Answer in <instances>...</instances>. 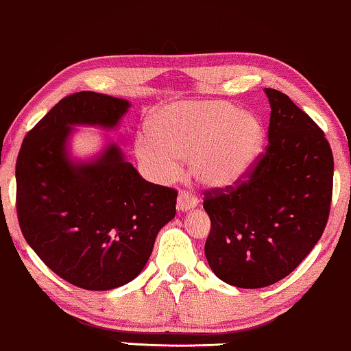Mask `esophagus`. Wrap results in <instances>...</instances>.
<instances>
[{
  "label": "esophagus",
  "mask_w": 351,
  "mask_h": 351,
  "mask_svg": "<svg viewBox=\"0 0 351 351\" xmlns=\"http://www.w3.org/2000/svg\"><path fill=\"white\" fill-rule=\"evenodd\" d=\"M197 204V197L192 195L189 191H180V194H178V210L181 211H187L191 208H195Z\"/></svg>",
  "instance_id": "34e87169"
}]
</instances>
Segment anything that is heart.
<instances>
[{"instance_id":"1","label":"heart","mask_w":351,"mask_h":351,"mask_svg":"<svg viewBox=\"0 0 351 351\" xmlns=\"http://www.w3.org/2000/svg\"><path fill=\"white\" fill-rule=\"evenodd\" d=\"M264 127L254 114L226 101H175L151 116L147 133H138L135 151L147 173L167 182L180 173V160L205 186L241 180L258 160Z\"/></svg>"}]
</instances>
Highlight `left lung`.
Listing matches in <instances>:
<instances>
[{"label": "left lung", "mask_w": 351, "mask_h": 351, "mask_svg": "<svg viewBox=\"0 0 351 351\" xmlns=\"http://www.w3.org/2000/svg\"><path fill=\"white\" fill-rule=\"evenodd\" d=\"M269 98V145L232 186L205 191L215 275L256 289L289 275L322 239L332 199L334 159L324 132L283 92Z\"/></svg>", "instance_id": "left-lung-1"}]
</instances>
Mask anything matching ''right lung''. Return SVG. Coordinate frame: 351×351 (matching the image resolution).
<instances>
[{"mask_svg": "<svg viewBox=\"0 0 351 351\" xmlns=\"http://www.w3.org/2000/svg\"><path fill=\"white\" fill-rule=\"evenodd\" d=\"M128 106L103 93H71L27 133L17 156L22 234L53 274L82 289L135 278L176 213V189L143 180L116 145L86 164L66 156L71 125L112 128Z\"/></svg>", "mask_w": 351, "mask_h": 351, "instance_id": "obj_1", "label": "right lung"}]
</instances>
